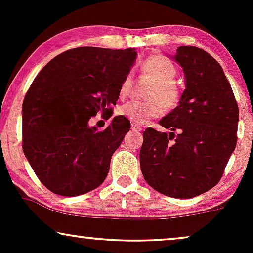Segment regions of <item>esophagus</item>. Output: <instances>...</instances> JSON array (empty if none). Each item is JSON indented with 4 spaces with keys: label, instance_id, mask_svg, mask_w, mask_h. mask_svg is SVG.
I'll return each instance as SVG.
<instances>
[{
    "label": "esophagus",
    "instance_id": "1",
    "mask_svg": "<svg viewBox=\"0 0 253 253\" xmlns=\"http://www.w3.org/2000/svg\"><path fill=\"white\" fill-rule=\"evenodd\" d=\"M130 128L138 132V130H141V126H140V125H138V124L132 123V125H130Z\"/></svg>",
    "mask_w": 253,
    "mask_h": 253
}]
</instances>
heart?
<instances>
[{"mask_svg":"<svg viewBox=\"0 0 253 253\" xmlns=\"http://www.w3.org/2000/svg\"><path fill=\"white\" fill-rule=\"evenodd\" d=\"M141 71L144 75L155 81V85L149 92V101L139 102L130 101L123 104L118 109L119 115L128 119L134 124H145L150 119L161 117L167 109H175L181 102L182 90L176 82L177 68L167 57L153 54L147 57L141 63ZM132 86V75L128 74L124 78L119 88V96H128Z\"/></svg>","mask_w":253,"mask_h":253,"instance_id":"b5f03b06","label":"heart"}]
</instances>
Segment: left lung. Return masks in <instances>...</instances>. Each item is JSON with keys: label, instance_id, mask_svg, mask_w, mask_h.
Returning <instances> with one entry per match:
<instances>
[{"label": "left lung", "instance_id": "8db88e82", "mask_svg": "<svg viewBox=\"0 0 253 253\" xmlns=\"http://www.w3.org/2000/svg\"><path fill=\"white\" fill-rule=\"evenodd\" d=\"M173 59L184 71L185 90L178 106L159 121L169 134L144 130L140 169L163 195L191 199L221 179L236 149L239 109L222 68L210 53L179 46Z\"/></svg>", "mask_w": 253, "mask_h": 253}]
</instances>
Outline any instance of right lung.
<instances>
[{
	"instance_id": "1",
	"label": "right lung",
	"mask_w": 253,
	"mask_h": 253,
	"mask_svg": "<svg viewBox=\"0 0 253 253\" xmlns=\"http://www.w3.org/2000/svg\"><path fill=\"white\" fill-rule=\"evenodd\" d=\"M135 58L134 48L77 47L58 54L34 78L22 103V150L52 193L82 195L106 179L130 124L119 115L98 130L89 120L97 113L112 117Z\"/></svg>"
}]
</instances>
